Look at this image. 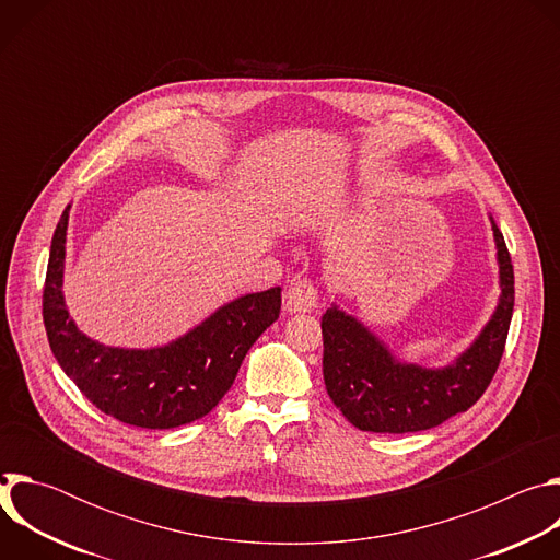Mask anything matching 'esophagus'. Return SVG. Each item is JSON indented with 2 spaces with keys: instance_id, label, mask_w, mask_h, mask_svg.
<instances>
[{
  "instance_id": "34e87169",
  "label": "esophagus",
  "mask_w": 560,
  "mask_h": 560,
  "mask_svg": "<svg viewBox=\"0 0 560 560\" xmlns=\"http://www.w3.org/2000/svg\"><path fill=\"white\" fill-rule=\"evenodd\" d=\"M318 305V290L310 279H294L285 294H283V307L288 312H310Z\"/></svg>"
}]
</instances>
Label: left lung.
Masks as SVG:
<instances>
[{
  "mask_svg": "<svg viewBox=\"0 0 560 560\" xmlns=\"http://www.w3.org/2000/svg\"><path fill=\"white\" fill-rule=\"evenodd\" d=\"M499 266L501 301L467 352L443 370L398 363L357 318L328 307L322 318L324 378L332 404L365 432L406 434L441 425L467 412L492 383L514 312V266L503 232L492 221Z\"/></svg>",
  "mask_w": 560,
  "mask_h": 560,
  "instance_id": "1",
  "label": "left lung"
}]
</instances>
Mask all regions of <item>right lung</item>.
Segmentation results:
<instances>
[{"label":"right lung","instance_id":"right-lung-1","mask_svg":"<svg viewBox=\"0 0 560 560\" xmlns=\"http://www.w3.org/2000/svg\"><path fill=\"white\" fill-rule=\"evenodd\" d=\"M68 210L50 244L42 314L50 350L89 401L121 423L171 430L206 417L230 389L244 357L281 312V288L246 294L201 326L154 350L106 348L77 330L61 296Z\"/></svg>","mask_w":560,"mask_h":560}]
</instances>
